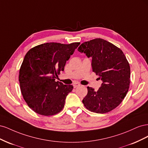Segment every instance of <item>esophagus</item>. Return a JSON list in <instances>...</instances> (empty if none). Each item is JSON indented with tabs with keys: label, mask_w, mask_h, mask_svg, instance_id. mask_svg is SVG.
<instances>
[{
	"label": "esophagus",
	"mask_w": 148,
	"mask_h": 148,
	"mask_svg": "<svg viewBox=\"0 0 148 148\" xmlns=\"http://www.w3.org/2000/svg\"><path fill=\"white\" fill-rule=\"evenodd\" d=\"M73 86L74 88H77V87H78V86H80V84L78 83H74L73 84Z\"/></svg>",
	"instance_id": "1"
}]
</instances>
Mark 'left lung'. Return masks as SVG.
Here are the masks:
<instances>
[{"label": "left lung", "instance_id": "8db88e82", "mask_svg": "<svg viewBox=\"0 0 148 148\" xmlns=\"http://www.w3.org/2000/svg\"><path fill=\"white\" fill-rule=\"evenodd\" d=\"M92 57V71L102 81L97 91L88 86L82 102L92 112L105 114L115 109L126 96L130 83V66L120 48L96 38L82 43L78 49Z\"/></svg>", "mask_w": 148, "mask_h": 148}]
</instances>
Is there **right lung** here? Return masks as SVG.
Returning a JSON list of instances; mask_svg holds the SVG:
<instances>
[{"label": "right lung", "instance_id": "obj_1", "mask_svg": "<svg viewBox=\"0 0 148 148\" xmlns=\"http://www.w3.org/2000/svg\"><path fill=\"white\" fill-rule=\"evenodd\" d=\"M79 44L44 43L26 53L20 69V86L24 100L36 113L50 116L63 109L73 87L55 80Z\"/></svg>", "mask_w": 148, "mask_h": 148}]
</instances>
